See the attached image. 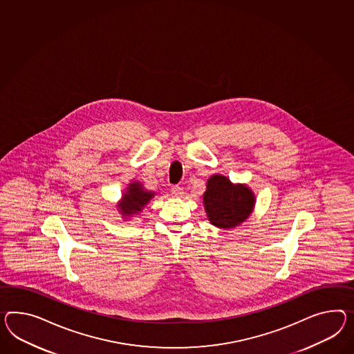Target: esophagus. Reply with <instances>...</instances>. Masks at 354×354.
Returning a JSON list of instances; mask_svg holds the SVG:
<instances>
[{
	"label": "esophagus",
	"instance_id": "esophagus-1",
	"mask_svg": "<svg viewBox=\"0 0 354 354\" xmlns=\"http://www.w3.org/2000/svg\"><path fill=\"white\" fill-rule=\"evenodd\" d=\"M171 192H172L173 196H176V198H178V196H181L182 195V189L180 187V186H173L172 190H171Z\"/></svg>",
	"mask_w": 354,
	"mask_h": 354
}]
</instances>
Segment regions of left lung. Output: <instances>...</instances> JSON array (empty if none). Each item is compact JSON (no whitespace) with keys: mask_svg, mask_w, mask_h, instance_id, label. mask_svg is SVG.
Instances as JSON below:
<instances>
[{"mask_svg":"<svg viewBox=\"0 0 354 354\" xmlns=\"http://www.w3.org/2000/svg\"><path fill=\"white\" fill-rule=\"evenodd\" d=\"M203 203L210 223L226 230L239 226L249 218L255 205V196L246 185H234L225 176L214 174L207 182Z\"/></svg>","mask_w":354,"mask_h":354,"instance_id":"left-lung-1","label":"left lung"}]
</instances>
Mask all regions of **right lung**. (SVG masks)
I'll list each match as a JSON object with an SVG mask.
<instances>
[{"label": "right lung", "instance_id": "add662e5", "mask_svg": "<svg viewBox=\"0 0 354 354\" xmlns=\"http://www.w3.org/2000/svg\"><path fill=\"white\" fill-rule=\"evenodd\" d=\"M155 192L144 189L142 183L131 182L128 183L126 192L118 204L119 212L123 218L132 217L138 214L150 200L154 198Z\"/></svg>", "mask_w": 354, "mask_h": 354}]
</instances>
